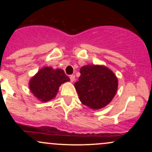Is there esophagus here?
Here are the masks:
<instances>
[{
  "label": "esophagus",
  "instance_id": "34e87169",
  "mask_svg": "<svg viewBox=\"0 0 152 152\" xmlns=\"http://www.w3.org/2000/svg\"><path fill=\"white\" fill-rule=\"evenodd\" d=\"M70 80L71 82H74V80H75V76L74 75H71L70 76Z\"/></svg>",
  "mask_w": 152,
  "mask_h": 152
}]
</instances>
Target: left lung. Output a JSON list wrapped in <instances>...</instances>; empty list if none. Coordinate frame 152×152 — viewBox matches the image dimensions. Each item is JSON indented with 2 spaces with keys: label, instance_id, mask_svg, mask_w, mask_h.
I'll return each instance as SVG.
<instances>
[{
  "label": "left lung",
  "instance_id": "left-lung-1",
  "mask_svg": "<svg viewBox=\"0 0 152 152\" xmlns=\"http://www.w3.org/2000/svg\"><path fill=\"white\" fill-rule=\"evenodd\" d=\"M74 87L82 104L94 110L107 106L117 91L118 78L114 73L103 65L83 66Z\"/></svg>",
  "mask_w": 152,
  "mask_h": 152
}]
</instances>
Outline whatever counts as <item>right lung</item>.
<instances>
[{"label": "right lung", "instance_id": "add662e5", "mask_svg": "<svg viewBox=\"0 0 152 152\" xmlns=\"http://www.w3.org/2000/svg\"><path fill=\"white\" fill-rule=\"evenodd\" d=\"M69 81L62 69L45 66L31 77L28 87L38 100L47 102L56 96L61 85Z\"/></svg>", "mask_w": 152, "mask_h": 152}]
</instances>
